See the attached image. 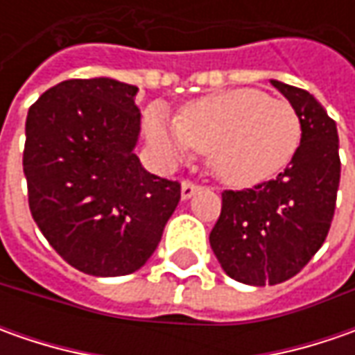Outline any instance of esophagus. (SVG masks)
<instances>
[{
  "label": "esophagus",
  "mask_w": 355,
  "mask_h": 355,
  "mask_svg": "<svg viewBox=\"0 0 355 355\" xmlns=\"http://www.w3.org/2000/svg\"><path fill=\"white\" fill-rule=\"evenodd\" d=\"M199 189L198 184H193V182H189V180H185L184 184H182V199H189L196 191Z\"/></svg>",
  "instance_id": "obj_1"
}]
</instances>
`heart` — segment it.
I'll return each instance as SVG.
<instances>
[{"mask_svg": "<svg viewBox=\"0 0 355 355\" xmlns=\"http://www.w3.org/2000/svg\"><path fill=\"white\" fill-rule=\"evenodd\" d=\"M150 142L168 157L207 154L217 180L251 187L282 171L296 154L302 124L294 106L263 90L237 89L187 103L178 120L152 106L146 114Z\"/></svg>", "mask_w": 355, "mask_h": 355, "instance_id": "b5f03b06", "label": "heart"}]
</instances>
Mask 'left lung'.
Instances as JSON below:
<instances>
[{"label": "left lung", "mask_w": 355, "mask_h": 355, "mask_svg": "<svg viewBox=\"0 0 355 355\" xmlns=\"http://www.w3.org/2000/svg\"><path fill=\"white\" fill-rule=\"evenodd\" d=\"M300 116L302 138L277 180L225 189L211 249L231 279L265 286L298 275L328 237L340 185L336 122L308 90L270 80Z\"/></svg>", "instance_id": "obj_1"}]
</instances>
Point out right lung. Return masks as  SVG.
<instances>
[{
    "mask_svg": "<svg viewBox=\"0 0 355 355\" xmlns=\"http://www.w3.org/2000/svg\"><path fill=\"white\" fill-rule=\"evenodd\" d=\"M138 87L114 78H71L29 108L23 173L35 223L71 266L124 277L156 251L182 198L180 182L146 171Z\"/></svg>",
    "mask_w": 355,
    "mask_h": 355,
    "instance_id": "add662e5",
    "label": "right lung"
}]
</instances>
